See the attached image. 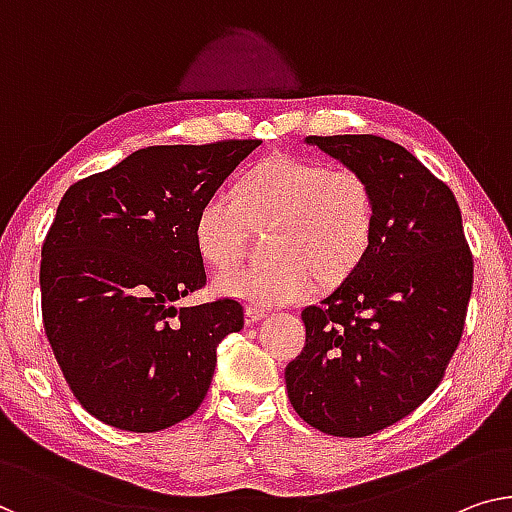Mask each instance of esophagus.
Instances as JSON below:
<instances>
[{"label": "esophagus", "instance_id": "esophagus-1", "mask_svg": "<svg viewBox=\"0 0 512 512\" xmlns=\"http://www.w3.org/2000/svg\"><path fill=\"white\" fill-rule=\"evenodd\" d=\"M262 317H266L264 308H255V305H248V308H246V324H255Z\"/></svg>", "mask_w": 512, "mask_h": 512}]
</instances>
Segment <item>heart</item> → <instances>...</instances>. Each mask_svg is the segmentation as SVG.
<instances>
[{"label": "heart", "instance_id": "1", "mask_svg": "<svg viewBox=\"0 0 512 512\" xmlns=\"http://www.w3.org/2000/svg\"><path fill=\"white\" fill-rule=\"evenodd\" d=\"M271 264L216 278V292L255 308L310 299L340 285L368 257L377 230L370 181L352 167L278 156L255 165L234 195L216 190L197 209L195 250L213 269L239 262L248 230H269Z\"/></svg>", "mask_w": 512, "mask_h": 512}]
</instances>
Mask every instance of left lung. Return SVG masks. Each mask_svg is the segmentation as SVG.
<instances>
[{
  "label": "left lung",
  "mask_w": 512,
  "mask_h": 512,
  "mask_svg": "<svg viewBox=\"0 0 512 512\" xmlns=\"http://www.w3.org/2000/svg\"><path fill=\"white\" fill-rule=\"evenodd\" d=\"M370 181L375 241L322 305L301 312L305 347L285 368L305 423L368 437L409 416L444 377L460 345L474 285L453 190L414 154L377 135H310Z\"/></svg>",
  "instance_id": "obj_1"
}]
</instances>
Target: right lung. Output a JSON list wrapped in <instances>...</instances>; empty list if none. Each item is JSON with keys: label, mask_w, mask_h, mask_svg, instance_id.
Returning a JSON list of instances; mask_svg holds the SVG:
<instances>
[{"label": "right lung", "mask_w": 512, "mask_h": 512, "mask_svg": "<svg viewBox=\"0 0 512 512\" xmlns=\"http://www.w3.org/2000/svg\"><path fill=\"white\" fill-rule=\"evenodd\" d=\"M262 140L147 147L73 183L41 250V310L66 384L98 421L158 432L193 416L234 299L174 308L207 285L197 209Z\"/></svg>", "instance_id": "obj_1"}]
</instances>
